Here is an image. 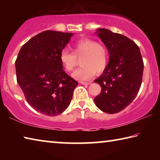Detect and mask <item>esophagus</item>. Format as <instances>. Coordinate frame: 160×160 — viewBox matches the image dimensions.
<instances>
[{
    "label": "esophagus",
    "mask_w": 160,
    "mask_h": 160,
    "mask_svg": "<svg viewBox=\"0 0 160 160\" xmlns=\"http://www.w3.org/2000/svg\"><path fill=\"white\" fill-rule=\"evenodd\" d=\"M81 84H82V85H90V84L92 83L91 81H87V82H80Z\"/></svg>",
    "instance_id": "obj_1"
}]
</instances>
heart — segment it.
<instances>
[{"mask_svg": "<svg viewBox=\"0 0 160 160\" xmlns=\"http://www.w3.org/2000/svg\"><path fill=\"white\" fill-rule=\"evenodd\" d=\"M72 52L67 49L61 51L60 61L67 71H72L77 65V58L81 59L80 68L72 72L75 79L85 80L90 78L96 72L99 74L106 68L108 63V52L104 46L94 40L81 39L75 43Z\"/></svg>", "mask_w": 160, "mask_h": 160, "instance_id": "heart-1", "label": "heart"}]
</instances>
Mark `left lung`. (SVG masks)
Masks as SVG:
<instances>
[{
    "mask_svg": "<svg viewBox=\"0 0 160 160\" xmlns=\"http://www.w3.org/2000/svg\"><path fill=\"white\" fill-rule=\"evenodd\" d=\"M98 36L109 54V61L103 74L94 80L102 91L94 98L102 112L116 113L133 101L141 86L144 63L140 48L124 35L107 29H98Z\"/></svg>",
    "mask_w": 160,
    "mask_h": 160,
    "instance_id": "obj_1",
    "label": "left lung"
}]
</instances>
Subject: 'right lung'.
I'll list each match as a JSON object with an SVG mask.
<instances>
[{"label": "right lung", "instance_id": "right-lung-1", "mask_svg": "<svg viewBox=\"0 0 160 160\" xmlns=\"http://www.w3.org/2000/svg\"><path fill=\"white\" fill-rule=\"evenodd\" d=\"M72 33L47 30L26 42L15 61L17 82L37 112L54 116L69 106L78 82L63 70L60 53Z\"/></svg>", "mask_w": 160, "mask_h": 160}]
</instances>
